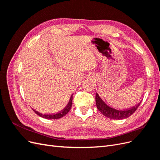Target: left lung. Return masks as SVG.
<instances>
[{
    "label": "left lung",
    "instance_id": "left-lung-1",
    "mask_svg": "<svg viewBox=\"0 0 160 160\" xmlns=\"http://www.w3.org/2000/svg\"><path fill=\"white\" fill-rule=\"evenodd\" d=\"M95 101L97 108H98L100 112L105 115V117L113 119H123L129 118L130 115H132L136 111L140 104L139 103L135 107H133L126 110L116 109L106 104L103 100L100 98L98 93H96Z\"/></svg>",
    "mask_w": 160,
    "mask_h": 160
}]
</instances>
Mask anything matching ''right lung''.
Returning <instances> with one entry per match:
<instances>
[{
	"label": "right lung",
	"mask_w": 160,
	"mask_h": 160,
	"mask_svg": "<svg viewBox=\"0 0 160 160\" xmlns=\"http://www.w3.org/2000/svg\"><path fill=\"white\" fill-rule=\"evenodd\" d=\"M72 101V95H71V97L70 98L69 103H67V105H66V107L62 111H61L60 112L55 113V114H43V113L38 112L37 111H36L35 109H33V111L36 114H37L38 115H39L40 117H41L42 118L48 119H59L61 118H62L63 116H65L67 113L69 112V110L71 108Z\"/></svg>",
	"instance_id": "right-lung-1"
}]
</instances>
